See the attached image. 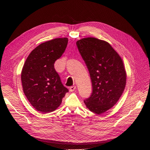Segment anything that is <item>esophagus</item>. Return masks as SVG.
<instances>
[{
	"instance_id": "esophagus-1",
	"label": "esophagus",
	"mask_w": 150,
	"mask_h": 150,
	"mask_svg": "<svg viewBox=\"0 0 150 150\" xmlns=\"http://www.w3.org/2000/svg\"><path fill=\"white\" fill-rule=\"evenodd\" d=\"M76 87L75 86H71V87H69V91H70L72 92V91H74L76 89Z\"/></svg>"
}]
</instances>
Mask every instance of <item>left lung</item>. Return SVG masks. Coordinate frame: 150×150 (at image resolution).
<instances>
[{
    "label": "left lung",
    "instance_id": "1",
    "mask_svg": "<svg viewBox=\"0 0 150 150\" xmlns=\"http://www.w3.org/2000/svg\"><path fill=\"white\" fill-rule=\"evenodd\" d=\"M92 83V93L84 101L86 107L98 115L110 110L125 89L126 74L123 62L111 45L94 38L76 42Z\"/></svg>",
    "mask_w": 150,
    "mask_h": 150
}]
</instances>
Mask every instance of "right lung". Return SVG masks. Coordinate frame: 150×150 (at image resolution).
<instances>
[{
  "label": "right lung",
  "mask_w": 150,
  "mask_h": 150,
  "mask_svg": "<svg viewBox=\"0 0 150 150\" xmlns=\"http://www.w3.org/2000/svg\"><path fill=\"white\" fill-rule=\"evenodd\" d=\"M68 39L57 38L40 44L32 51L22 70L24 93L36 110L54 111L69 91L61 83L54 62L65 51Z\"/></svg>",
  "instance_id": "add662e5"
}]
</instances>
